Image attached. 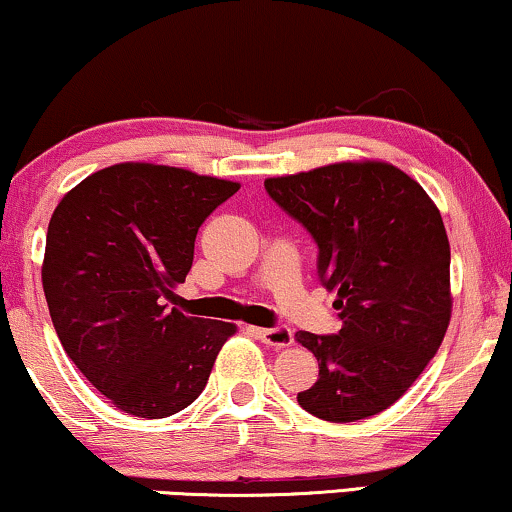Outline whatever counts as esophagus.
Here are the masks:
<instances>
[{"instance_id": "esophagus-1", "label": "esophagus", "mask_w": 512, "mask_h": 512, "mask_svg": "<svg viewBox=\"0 0 512 512\" xmlns=\"http://www.w3.org/2000/svg\"><path fill=\"white\" fill-rule=\"evenodd\" d=\"M255 333H257V338H260L264 345H269V347L281 349V347L293 345V331H290V328H286V326L255 328Z\"/></svg>"}]
</instances>
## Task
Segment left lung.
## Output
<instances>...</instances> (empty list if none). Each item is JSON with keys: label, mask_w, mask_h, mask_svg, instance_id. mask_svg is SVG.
<instances>
[{"label": "left lung", "mask_w": 512, "mask_h": 512, "mask_svg": "<svg viewBox=\"0 0 512 512\" xmlns=\"http://www.w3.org/2000/svg\"><path fill=\"white\" fill-rule=\"evenodd\" d=\"M271 198L319 245L338 335L300 331L319 380L304 411L354 423L390 409L416 383L451 321V248L423 186L385 160H347L264 179Z\"/></svg>", "instance_id": "left-lung-1"}]
</instances>
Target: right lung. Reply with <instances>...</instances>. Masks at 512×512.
Listing matches in <instances>:
<instances>
[{"instance_id": "right-lung-1", "label": "right lung", "mask_w": 512, "mask_h": 512, "mask_svg": "<svg viewBox=\"0 0 512 512\" xmlns=\"http://www.w3.org/2000/svg\"><path fill=\"white\" fill-rule=\"evenodd\" d=\"M238 181L118 163L89 174L51 215L42 288L70 361L129 416L165 418L198 399L236 323L167 312L193 243Z\"/></svg>"}]
</instances>
